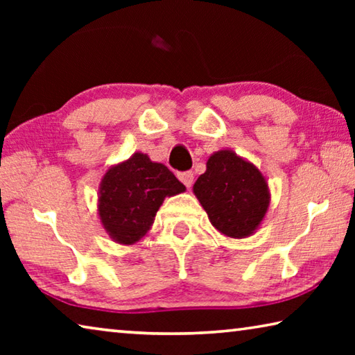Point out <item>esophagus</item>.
<instances>
[{
  "label": "esophagus",
  "mask_w": 355,
  "mask_h": 355,
  "mask_svg": "<svg viewBox=\"0 0 355 355\" xmlns=\"http://www.w3.org/2000/svg\"><path fill=\"white\" fill-rule=\"evenodd\" d=\"M178 178H180V182H182L186 186V188H191L192 183H194V173H192V172L178 173Z\"/></svg>",
  "instance_id": "1"
}]
</instances>
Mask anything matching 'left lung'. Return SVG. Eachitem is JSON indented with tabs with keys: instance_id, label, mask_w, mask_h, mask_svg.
<instances>
[{
	"instance_id": "8db88e82",
	"label": "left lung",
	"mask_w": 355,
	"mask_h": 355,
	"mask_svg": "<svg viewBox=\"0 0 355 355\" xmlns=\"http://www.w3.org/2000/svg\"><path fill=\"white\" fill-rule=\"evenodd\" d=\"M192 192L222 235L243 239L254 235L271 203L266 178L255 164L230 148L214 152Z\"/></svg>"
}]
</instances>
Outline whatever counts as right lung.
I'll return each instance as SVG.
<instances>
[{"mask_svg": "<svg viewBox=\"0 0 355 355\" xmlns=\"http://www.w3.org/2000/svg\"><path fill=\"white\" fill-rule=\"evenodd\" d=\"M186 188L164 164L136 152L105 172L98 188L97 214L114 243L131 245L152 230L166 197Z\"/></svg>", "mask_w": 355, "mask_h": 355, "instance_id": "obj_1", "label": "right lung"}]
</instances>
